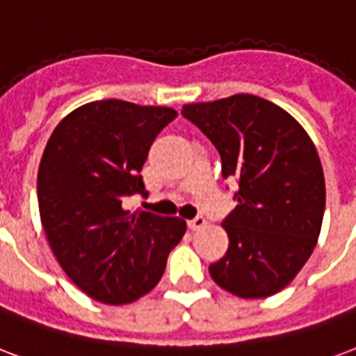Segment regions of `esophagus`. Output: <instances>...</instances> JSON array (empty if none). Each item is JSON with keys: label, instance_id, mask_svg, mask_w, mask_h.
Wrapping results in <instances>:
<instances>
[{"label": "esophagus", "instance_id": "34e87169", "mask_svg": "<svg viewBox=\"0 0 356 356\" xmlns=\"http://www.w3.org/2000/svg\"><path fill=\"white\" fill-rule=\"evenodd\" d=\"M186 226H188V230H200V228H204L205 226V218L204 217L192 218V220L186 222Z\"/></svg>", "mask_w": 356, "mask_h": 356}]
</instances>
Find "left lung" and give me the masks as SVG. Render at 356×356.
Segmentation results:
<instances>
[{"instance_id": "1", "label": "left lung", "mask_w": 356, "mask_h": 356, "mask_svg": "<svg viewBox=\"0 0 356 356\" xmlns=\"http://www.w3.org/2000/svg\"><path fill=\"white\" fill-rule=\"evenodd\" d=\"M236 179V209L222 220L228 251L209 266L213 281L239 298L283 291L312 257L325 215L317 149L279 105L252 94L183 105Z\"/></svg>"}]
</instances>
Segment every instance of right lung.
I'll return each mask as SVG.
<instances>
[{
  "label": "right lung",
  "mask_w": 356,
  "mask_h": 356,
  "mask_svg": "<svg viewBox=\"0 0 356 356\" xmlns=\"http://www.w3.org/2000/svg\"><path fill=\"white\" fill-rule=\"evenodd\" d=\"M175 117L170 107L92 102L70 113L44 147L41 225L67 277L97 302L130 304L152 291L185 236L181 218L124 209L126 198L147 196L141 168Z\"/></svg>",
  "instance_id": "obj_1"
}]
</instances>
